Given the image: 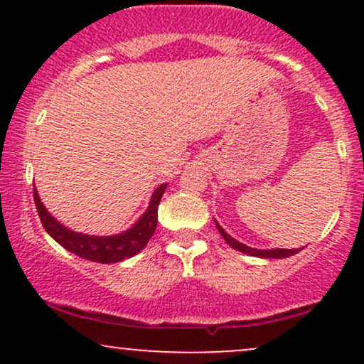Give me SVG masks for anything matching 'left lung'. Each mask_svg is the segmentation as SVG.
Returning a JSON list of instances; mask_svg holds the SVG:
<instances>
[{
	"mask_svg": "<svg viewBox=\"0 0 364 364\" xmlns=\"http://www.w3.org/2000/svg\"><path fill=\"white\" fill-rule=\"evenodd\" d=\"M214 223L217 225V229H219L220 236L224 237L225 243L231 246L232 250H237V252H241V253H245V255H250V257H258V258H287V257H291V255H296V253L301 252V250H303V248H294V250H286V248L258 250V248H252V246L240 243V241L235 240V237L229 236L228 232H225L224 229L220 228V224L217 223L215 219H214Z\"/></svg>",
	"mask_w": 364,
	"mask_h": 364,
	"instance_id": "left-lung-1",
	"label": "left lung"
}]
</instances>
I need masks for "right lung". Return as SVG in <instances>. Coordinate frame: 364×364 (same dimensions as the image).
<instances>
[{"label":"right lung","instance_id":"1","mask_svg":"<svg viewBox=\"0 0 364 364\" xmlns=\"http://www.w3.org/2000/svg\"><path fill=\"white\" fill-rule=\"evenodd\" d=\"M166 186H168V183L156 188V191L150 196L147 210L140 215V219L136 220L132 228L119 232V235L112 236L83 235V232L72 231V229H68L66 225H63L60 220H56L51 214H49L48 208H46L44 203L41 202L36 186L34 202L44 229L54 241H58V243L63 246V248L75 253L77 257H82L90 262L118 263L121 260L135 257L136 253H140L141 250L147 246L149 240L152 237L154 232H156L157 208L159 203H161L162 195H164L166 191Z\"/></svg>","mask_w":364,"mask_h":364}]
</instances>
